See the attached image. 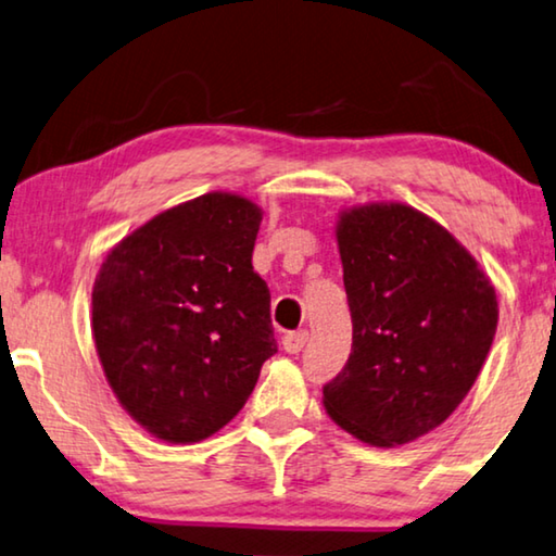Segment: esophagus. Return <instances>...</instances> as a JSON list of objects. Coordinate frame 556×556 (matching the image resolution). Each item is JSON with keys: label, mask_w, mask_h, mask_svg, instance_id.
<instances>
[{"label": "esophagus", "mask_w": 556, "mask_h": 556, "mask_svg": "<svg viewBox=\"0 0 556 556\" xmlns=\"http://www.w3.org/2000/svg\"><path fill=\"white\" fill-rule=\"evenodd\" d=\"M306 341H309V331L302 329V331H289L285 339H281V346H285L287 354H299L306 346Z\"/></svg>", "instance_id": "obj_1"}]
</instances>
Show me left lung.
Instances as JSON below:
<instances>
[{
  "instance_id": "8db88e82",
  "label": "left lung",
  "mask_w": 556,
  "mask_h": 556,
  "mask_svg": "<svg viewBox=\"0 0 556 556\" xmlns=\"http://www.w3.org/2000/svg\"><path fill=\"white\" fill-rule=\"evenodd\" d=\"M354 343L324 408L376 447L410 443L463 403L497 329L495 287L435 219L401 202L337 225Z\"/></svg>"
}]
</instances>
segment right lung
<instances>
[{
  "instance_id": "right-lung-1",
  "label": "right lung",
  "mask_w": 556,
  "mask_h": 556,
  "mask_svg": "<svg viewBox=\"0 0 556 556\" xmlns=\"http://www.w3.org/2000/svg\"><path fill=\"white\" fill-rule=\"evenodd\" d=\"M262 210L207 192L113 247L91 326L113 393L148 433L198 443L227 426L277 354L269 289L252 269Z\"/></svg>"
}]
</instances>
